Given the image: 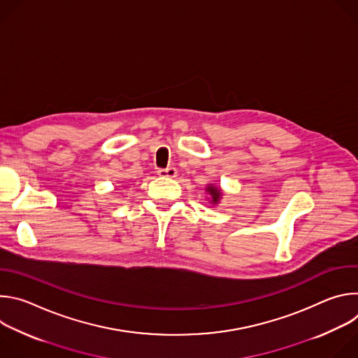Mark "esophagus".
<instances>
[{
	"label": "esophagus",
	"mask_w": 358,
	"mask_h": 358,
	"mask_svg": "<svg viewBox=\"0 0 358 358\" xmlns=\"http://www.w3.org/2000/svg\"><path fill=\"white\" fill-rule=\"evenodd\" d=\"M160 177H169V178H174L177 176V170L174 167H167V169H160L159 171Z\"/></svg>",
	"instance_id": "esophagus-1"
}]
</instances>
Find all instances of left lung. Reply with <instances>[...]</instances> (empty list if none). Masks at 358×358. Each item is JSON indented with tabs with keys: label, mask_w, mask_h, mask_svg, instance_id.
Segmentation results:
<instances>
[{
	"label": "left lung",
	"mask_w": 358,
	"mask_h": 358,
	"mask_svg": "<svg viewBox=\"0 0 358 358\" xmlns=\"http://www.w3.org/2000/svg\"><path fill=\"white\" fill-rule=\"evenodd\" d=\"M206 191L210 194V199H211L213 203H218V202H220L221 195H222V192H221L220 188H217L215 185H208Z\"/></svg>",
	"instance_id": "left-lung-1"
}]
</instances>
